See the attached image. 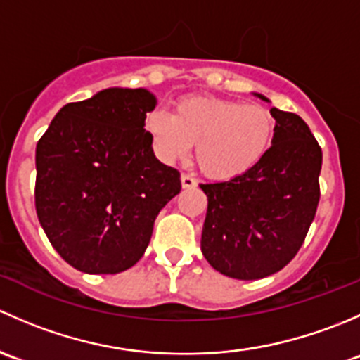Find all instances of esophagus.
I'll return each instance as SVG.
<instances>
[{"label": "esophagus", "instance_id": "obj_1", "mask_svg": "<svg viewBox=\"0 0 360 360\" xmlns=\"http://www.w3.org/2000/svg\"><path fill=\"white\" fill-rule=\"evenodd\" d=\"M181 184H183L184 190H190V188L197 186V179L193 176H190V174H183L181 176Z\"/></svg>", "mask_w": 360, "mask_h": 360}]
</instances>
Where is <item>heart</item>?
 I'll return each instance as SVG.
<instances>
[{"instance_id": "obj_1", "label": "heart", "mask_w": 360, "mask_h": 360, "mask_svg": "<svg viewBox=\"0 0 360 360\" xmlns=\"http://www.w3.org/2000/svg\"><path fill=\"white\" fill-rule=\"evenodd\" d=\"M144 130L155 155L163 163H174L190 155L205 176L231 179L252 169L274 136V116L259 104L214 96H188L165 110H153L144 118Z\"/></svg>"}]
</instances>
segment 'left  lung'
<instances>
[{
    "label": "left lung",
    "mask_w": 360,
    "mask_h": 360,
    "mask_svg": "<svg viewBox=\"0 0 360 360\" xmlns=\"http://www.w3.org/2000/svg\"><path fill=\"white\" fill-rule=\"evenodd\" d=\"M270 112L274 139L263 158L230 181L200 184L207 195L202 252L214 270L238 281L282 270L303 245L321 198L317 139L301 116Z\"/></svg>",
    "instance_id": "8db88e82"
}]
</instances>
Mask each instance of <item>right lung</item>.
<instances>
[{
	"label": "right lung",
	"mask_w": 360,
	"mask_h": 360,
	"mask_svg": "<svg viewBox=\"0 0 360 360\" xmlns=\"http://www.w3.org/2000/svg\"><path fill=\"white\" fill-rule=\"evenodd\" d=\"M157 99L146 89H106L56 115L36 144L34 203L50 244L92 275L129 270L150 244L181 176L155 157L144 130Z\"/></svg>",
	"instance_id": "right-lung-1"
}]
</instances>
